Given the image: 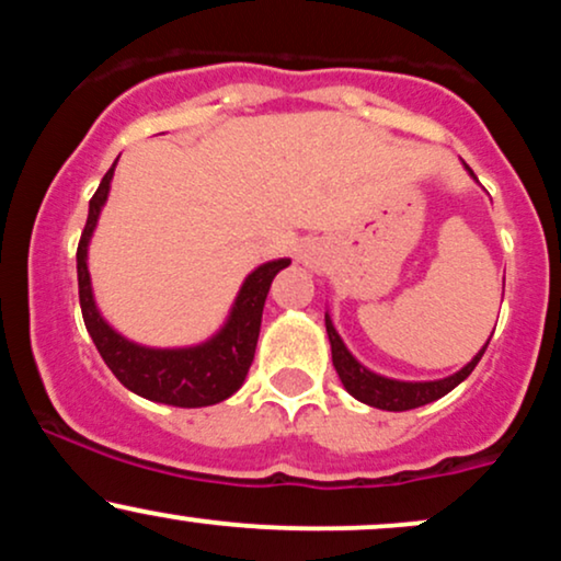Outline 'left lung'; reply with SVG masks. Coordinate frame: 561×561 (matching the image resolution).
<instances>
[{"mask_svg":"<svg viewBox=\"0 0 561 561\" xmlns=\"http://www.w3.org/2000/svg\"><path fill=\"white\" fill-rule=\"evenodd\" d=\"M324 321H327V334H330V345H332V364H334V369H337L340 382L345 385V390L351 392L353 398H358L362 403H369V405H375V409H385V411L420 409V405H424V403H433V401H437V398H443L446 392H450L456 385L465 382V379L472 375V369L478 366L488 343H491V340H488L485 347H482V351L465 366V369L456 371V375H450L446 379H435V382H398V379L379 377V375H375V371L364 369V366L358 364L351 353H347V347L343 345V340H340V334L334 332L330 313H327Z\"/></svg>","mask_w":561,"mask_h":561,"instance_id":"1","label":"left lung"}]
</instances>
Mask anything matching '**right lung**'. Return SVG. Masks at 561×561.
Returning <instances> with one entry per match:
<instances>
[{
  "mask_svg": "<svg viewBox=\"0 0 561 561\" xmlns=\"http://www.w3.org/2000/svg\"><path fill=\"white\" fill-rule=\"evenodd\" d=\"M115 163L102 176L100 186L89 199L87 227L81 231L79 250H76V268H79V300L87 332L92 334L96 351L107 369L118 377V382L147 401L179 405V409H197V405H214L229 398L244 382L259 343L263 302H266L272 279L282 268L289 266L287 259L263 263L244 279L237 295L231 317L221 332L210 343L182 351H152L128 343L118 332H113L96 311L89 285L87 248L92 237L96 216L105 205L111 192Z\"/></svg>",
  "mask_w": 561,
  "mask_h": 561,
  "instance_id": "obj_1",
  "label": "right lung"
}]
</instances>
